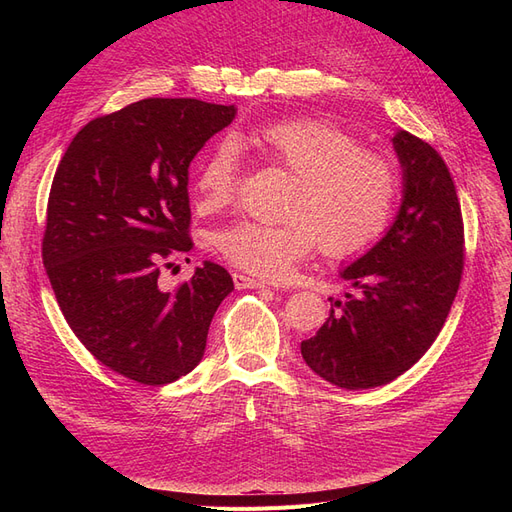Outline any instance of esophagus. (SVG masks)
<instances>
[{
  "label": "esophagus",
  "instance_id": "esophagus-1",
  "mask_svg": "<svg viewBox=\"0 0 512 512\" xmlns=\"http://www.w3.org/2000/svg\"><path fill=\"white\" fill-rule=\"evenodd\" d=\"M232 282H235L237 288H265V282L254 280V277L243 273H232Z\"/></svg>",
  "mask_w": 512,
  "mask_h": 512
}]
</instances>
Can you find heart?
I'll list each match as a JSON object with an SVG mask.
<instances>
[{
    "label": "heart",
    "instance_id": "obj_1",
    "mask_svg": "<svg viewBox=\"0 0 512 512\" xmlns=\"http://www.w3.org/2000/svg\"><path fill=\"white\" fill-rule=\"evenodd\" d=\"M239 143L284 168L290 183L284 220H239L215 232V250L232 267L262 280H284L316 245L327 256H352L389 228L399 194L397 168L382 153L363 149L350 132L329 121L292 117L262 123L239 136ZM237 183L235 143H215L194 168L198 211L230 207Z\"/></svg>",
    "mask_w": 512,
    "mask_h": 512
}]
</instances>
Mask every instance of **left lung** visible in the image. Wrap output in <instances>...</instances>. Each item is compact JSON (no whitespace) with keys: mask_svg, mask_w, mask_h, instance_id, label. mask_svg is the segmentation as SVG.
Instances as JSON below:
<instances>
[{"mask_svg":"<svg viewBox=\"0 0 512 512\" xmlns=\"http://www.w3.org/2000/svg\"><path fill=\"white\" fill-rule=\"evenodd\" d=\"M404 200L386 235L342 269L356 294L301 342L320 378L359 391L408 371L436 342L463 273V220L448 166L429 143L397 132Z\"/></svg>","mask_w":512,"mask_h":512,"instance_id":"left-lung-1","label":"left lung"}]
</instances>
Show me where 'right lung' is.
<instances>
[{"label": "right lung", "mask_w": 512, "mask_h": 512, "mask_svg": "<svg viewBox=\"0 0 512 512\" xmlns=\"http://www.w3.org/2000/svg\"><path fill=\"white\" fill-rule=\"evenodd\" d=\"M235 115L194 98H147L89 121L55 170L42 239L55 299L81 344L138 384L190 374L235 288L215 262L170 292L158 284L168 260L194 247L190 162Z\"/></svg>", "instance_id": "right-lung-1"}]
</instances>
